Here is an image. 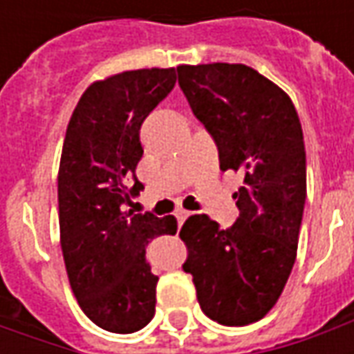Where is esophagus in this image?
Wrapping results in <instances>:
<instances>
[{"label": "esophagus", "instance_id": "1", "mask_svg": "<svg viewBox=\"0 0 354 354\" xmlns=\"http://www.w3.org/2000/svg\"><path fill=\"white\" fill-rule=\"evenodd\" d=\"M189 214H191V212H187V211H177V212H175V216H177V223H179V225H183L185 221L189 218Z\"/></svg>", "mask_w": 354, "mask_h": 354}]
</instances>
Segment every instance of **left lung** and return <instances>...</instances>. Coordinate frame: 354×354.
Masks as SVG:
<instances>
[{
	"instance_id": "obj_1",
	"label": "left lung",
	"mask_w": 354,
	"mask_h": 354,
	"mask_svg": "<svg viewBox=\"0 0 354 354\" xmlns=\"http://www.w3.org/2000/svg\"><path fill=\"white\" fill-rule=\"evenodd\" d=\"M193 114L218 147L221 169L244 173L236 223L185 221L183 270L198 306L223 325H248L276 306L292 274L306 207V145L290 96L246 64L177 66Z\"/></svg>"
}]
</instances>
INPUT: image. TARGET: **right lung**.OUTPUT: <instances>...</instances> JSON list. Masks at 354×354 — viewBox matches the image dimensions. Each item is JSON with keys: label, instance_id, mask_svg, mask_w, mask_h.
Masks as SVG:
<instances>
[{"label": "right lung", "instance_id": "1", "mask_svg": "<svg viewBox=\"0 0 354 354\" xmlns=\"http://www.w3.org/2000/svg\"><path fill=\"white\" fill-rule=\"evenodd\" d=\"M177 82L175 68H142L94 82L68 122L59 167V225L66 274L80 309L112 333H133L156 315L157 276L145 260L177 218L128 211L143 185V120Z\"/></svg>", "mask_w": 354, "mask_h": 354}]
</instances>
